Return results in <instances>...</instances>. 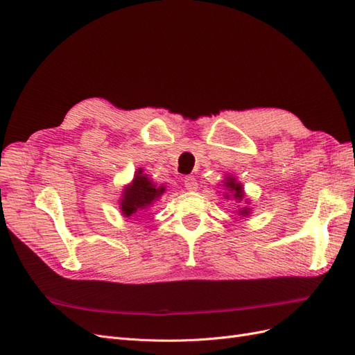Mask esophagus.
I'll list each match as a JSON object with an SVG mask.
<instances>
[{
  "label": "esophagus",
  "mask_w": 355,
  "mask_h": 355,
  "mask_svg": "<svg viewBox=\"0 0 355 355\" xmlns=\"http://www.w3.org/2000/svg\"><path fill=\"white\" fill-rule=\"evenodd\" d=\"M184 185H185V188H187L188 191H191V192L198 189V182L196 180L194 176H187V178L184 179Z\"/></svg>",
  "instance_id": "1"
}]
</instances>
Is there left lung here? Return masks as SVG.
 Returning a JSON list of instances; mask_svg holds the SVG:
<instances>
[{"label":"left lung","instance_id":"obj_1","mask_svg":"<svg viewBox=\"0 0 355 355\" xmlns=\"http://www.w3.org/2000/svg\"><path fill=\"white\" fill-rule=\"evenodd\" d=\"M222 185L225 188L223 196L227 200H235V202H243L244 201V206H241L239 209V211L235 210V213H239L241 218H247L249 214L252 213V209L249 207V198H245V192L244 188L241 185V182L237 180V178H234L232 175H227L225 176V180L222 182Z\"/></svg>","mask_w":355,"mask_h":355}]
</instances>
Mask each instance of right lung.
<instances>
[{"label": "right lung", "instance_id": "right-lung-1", "mask_svg": "<svg viewBox=\"0 0 355 355\" xmlns=\"http://www.w3.org/2000/svg\"><path fill=\"white\" fill-rule=\"evenodd\" d=\"M166 192V187H157L155 182L139 168L133 180L121 191L120 210L123 216L130 218L137 211H146Z\"/></svg>", "mask_w": 355, "mask_h": 355}]
</instances>
